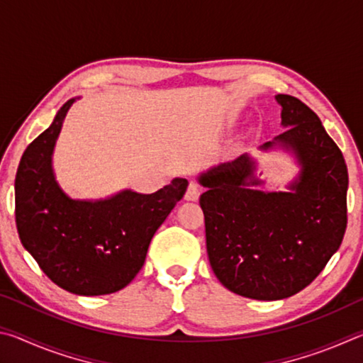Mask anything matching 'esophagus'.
I'll list each match as a JSON object with an SVG mask.
<instances>
[{
    "mask_svg": "<svg viewBox=\"0 0 363 363\" xmlns=\"http://www.w3.org/2000/svg\"><path fill=\"white\" fill-rule=\"evenodd\" d=\"M200 194H201V186L199 182L192 181L189 184L187 187V192H186V200H190V201H195L200 199Z\"/></svg>",
    "mask_w": 363,
    "mask_h": 363,
    "instance_id": "esophagus-1",
    "label": "esophagus"
}]
</instances>
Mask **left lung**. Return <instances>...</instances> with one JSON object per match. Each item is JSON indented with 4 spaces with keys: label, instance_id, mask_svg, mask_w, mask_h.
<instances>
[{
    "label": "left lung",
    "instance_id": "obj_1",
    "mask_svg": "<svg viewBox=\"0 0 363 363\" xmlns=\"http://www.w3.org/2000/svg\"><path fill=\"white\" fill-rule=\"evenodd\" d=\"M286 130L266 143L293 150L301 164L290 192L251 189L255 162L247 155L201 174L206 251L227 290L275 301L312 284L342 242L347 225V167L322 121L304 102L277 94Z\"/></svg>",
    "mask_w": 363,
    "mask_h": 363
}]
</instances>
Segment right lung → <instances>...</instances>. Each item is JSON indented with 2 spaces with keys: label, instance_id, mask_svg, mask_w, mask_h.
I'll return each instance as SVG.
<instances>
[{
  "label": "right lung",
  "instance_id": "obj_1",
  "mask_svg": "<svg viewBox=\"0 0 363 363\" xmlns=\"http://www.w3.org/2000/svg\"><path fill=\"white\" fill-rule=\"evenodd\" d=\"M67 101L46 131L30 144L16 174V225L40 269L57 286L82 296L125 288L144 266L153 233L186 194L189 182L145 195L123 190L106 200H73L52 173V150Z\"/></svg>",
  "mask_w": 363,
  "mask_h": 363
}]
</instances>
